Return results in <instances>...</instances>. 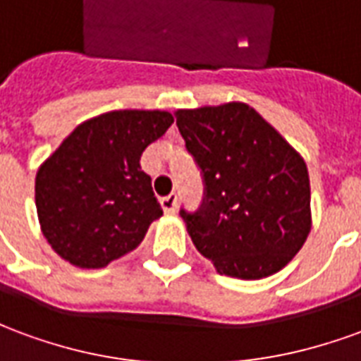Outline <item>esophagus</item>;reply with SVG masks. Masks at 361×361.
<instances>
[{"instance_id":"obj_1","label":"esophagus","mask_w":361,"mask_h":361,"mask_svg":"<svg viewBox=\"0 0 361 361\" xmlns=\"http://www.w3.org/2000/svg\"><path fill=\"white\" fill-rule=\"evenodd\" d=\"M160 204H162V211L166 214H173L176 212V207H178V195L176 193H170L168 197H162L160 199Z\"/></svg>"}]
</instances>
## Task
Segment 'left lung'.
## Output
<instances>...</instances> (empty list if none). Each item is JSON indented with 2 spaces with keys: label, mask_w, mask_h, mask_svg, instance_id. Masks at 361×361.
<instances>
[{
  "label": "left lung",
  "mask_w": 361,
  "mask_h": 361,
  "mask_svg": "<svg viewBox=\"0 0 361 361\" xmlns=\"http://www.w3.org/2000/svg\"><path fill=\"white\" fill-rule=\"evenodd\" d=\"M204 197L180 214L220 274L259 280L286 267L311 230L310 173L284 137L243 102L176 111Z\"/></svg>",
  "instance_id": "1"
}]
</instances>
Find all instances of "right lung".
<instances>
[{
    "label": "right lung",
    "instance_id": "right-lung-1",
    "mask_svg": "<svg viewBox=\"0 0 361 361\" xmlns=\"http://www.w3.org/2000/svg\"><path fill=\"white\" fill-rule=\"evenodd\" d=\"M172 123L168 111H108L75 127L38 168L36 212L59 257L102 269L142 242L162 209L139 160Z\"/></svg>",
    "mask_w": 361,
    "mask_h": 361
}]
</instances>
